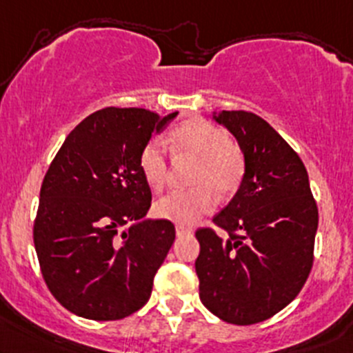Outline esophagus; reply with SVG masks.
I'll return each instance as SVG.
<instances>
[{
  "label": "esophagus",
  "instance_id": "esophagus-1",
  "mask_svg": "<svg viewBox=\"0 0 353 353\" xmlns=\"http://www.w3.org/2000/svg\"><path fill=\"white\" fill-rule=\"evenodd\" d=\"M176 234L177 238H184V236H191L192 230H189V228H184V226H176Z\"/></svg>",
  "mask_w": 353,
  "mask_h": 353
}]
</instances>
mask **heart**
Here are the masks:
<instances>
[{
  "label": "heart",
  "instance_id": "obj_1",
  "mask_svg": "<svg viewBox=\"0 0 353 353\" xmlns=\"http://www.w3.org/2000/svg\"><path fill=\"white\" fill-rule=\"evenodd\" d=\"M169 147L176 156L192 157L197 168L189 191H174L154 204V212L162 219L179 226H192L214 208V196L219 199L231 197L239 189L245 177V157L226 130L203 119H192L181 123L169 134ZM139 168L145 183L161 191L165 185L169 161L164 147L150 141L139 156Z\"/></svg>",
  "mask_w": 353,
  "mask_h": 353
}]
</instances>
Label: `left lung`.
Segmentation results:
<instances>
[{
  "label": "left lung",
  "instance_id": "1",
  "mask_svg": "<svg viewBox=\"0 0 353 353\" xmlns=\"http://www.w3.org/2000/svg\"><path fill=\"white\" fill-rule=\"evenodd\" d=\"M245 157V177L214 216L228 231L197 230L199 298L234 325L263 321L292 303L313 263L319 209L298 154L266 120L245 110L212 112Z\"/></svg>",
  "mask_w": 353,
  "mask_h": 353
}]
</instances>
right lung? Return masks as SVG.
<instances>
[{
  "label": "right lung",
  "instance_id": "add662e5",
  "mask_svg": "<svg viewBox=\"0 0 353 353\" xmlns=\"http://www.w3.org/2000/svg\"><path fill=\"white\" fill-rule=\"evenodd\" d=\"M177 114L97 110L67 135L46 170L34 250L48 290L75 315L120 320L150 298L176 230L168 219L145 218L152 194L139 156Z\"/></svg>",
  "mask_w": 353,
  "mask_h": 353
}]
</instances>
